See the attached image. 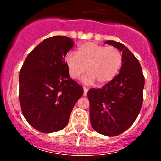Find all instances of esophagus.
Returning <instances> with one entry per match:
<instances>
[{
  "mask_svg": "<svg viewBox=\"0 0 161 161\" xmlns=\"http://www.w3.org/2000/svg\"><path fill=\"white\" fill-rule=\"evenodd\" d=\"M83 96L84 97H86V96L87 95V91H88V89L86 88V87H83Z\"/></svg>",
  "mask_w": 161,
  "mask_h": 161,
  "instance_id": "1",
  "label": "esophagus"
}]
</instances>
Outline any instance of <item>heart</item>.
<instances>
[{
  "instance_id": "heart-1",
  "label": "heart",
  "mask_w": 161,
  "mask_h": 161,
  "mask_svg": "<svg viewBox=\"0 0 161 161\" xmlns=\"http://www.w3.org/2000/svg\"><path fill=\"white\" fill-rule=\"evenodd\" d=\"M64 61L72 79H79L86 71L87 83L97 81L103 85L113 80L118 75L123 64V55L114 47H106L92 42L81 44L76 54L68 53Z\"/></svg>"
}]
</instances>
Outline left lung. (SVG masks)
<instances>
[{
  "label": "left lung",
  "mask_w": 161,
  "mask_h": 161,
  "mask_svg": "<svg viewBox=\"0 0 161 161\" xmlns=\"http://www.w3.org/2000/svg\"><path fill=\"white\" fill-rule=\"evenodd\" d=\"M105 43L122 52L123 64L113 80L100 89L89 90L90 118L96 131L116 136L131 127L140 112L145 78L138 59L124 44L114 40Z\"/></svg>",
  "instance_id": "1"
}]
</instances>
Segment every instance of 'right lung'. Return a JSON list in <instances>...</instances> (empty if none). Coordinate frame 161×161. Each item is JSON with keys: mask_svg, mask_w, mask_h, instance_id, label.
I'll return each instance as SVG.
<instances>
[{"mask_svg": "<svg viewBox=\"0 0 161 161\" xmlns=\"http://www.w3.org/2000/svg\"><path fill=\"white\" fill-rule=\"evenodd\" d=\"M74 46L69 37L45 39L25 58L19 75L21 110L31 126L43 133L66 127L83 88L71 79L64 57Z\"/></svg>", "mask_w": 161, "mask_h": 161, "instance_id": "obj_1", "label": "right lung"}]
</instances>
